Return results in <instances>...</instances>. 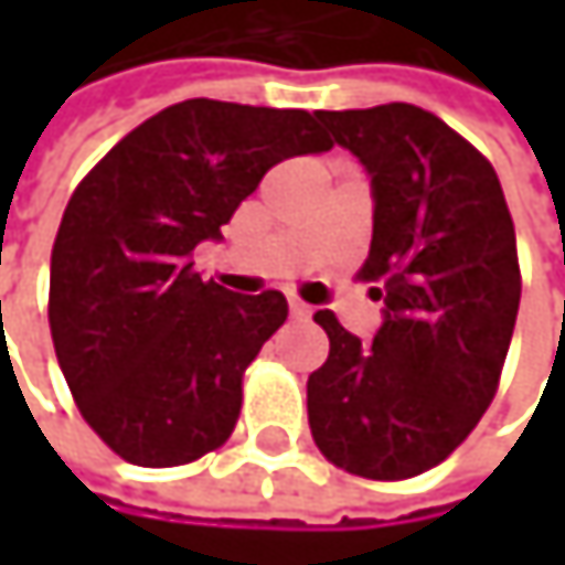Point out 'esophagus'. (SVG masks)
Returning <instances> with one entry per match:
<instances>
[{
  "label": "esophagus",
  "mask_w": 565,
  "mask_h": 565,
  "mask_svg": "<svg viewBox=\"0 0 565 565\" xmlns=\"http://www.w3.org/2000/svg\"><path fill=\"white\" fill-rule=\"evenodd\" d=\"M287 307H290V317H294V320H307V317H310V303H303V300H297V297H290Z\"/></svg>",
  "instance_id": "esophagus-1"
}]
</instances>
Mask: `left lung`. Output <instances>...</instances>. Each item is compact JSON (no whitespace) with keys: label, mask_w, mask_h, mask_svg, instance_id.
<instances>
[{"label":"left lung","mask_w":565,"mask_h":565,"mask_svg":"<svg viewBox=\"0 0 565 565\" xmlns=\"http://www.w3.org/2000/svg\"><path fill=\"white\" fill-rule=\"evenodd\" d=\"M373 175V242L360 281L386 303L373 347L333 310L313 320L330 356L307 380L320 455L370 481L441 465L498 393L520 307L516 235L484 153L415 104L317 110Z\"/></svg>","instance_id":"8db88e82"}]
</instances>
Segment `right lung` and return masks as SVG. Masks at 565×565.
Here are the masks:
<instances>
[{
	"mask_svg": "<svg viewBox=\"0 0 565 565\" xmlns=\"http://www.w3.org/2000/svg\"><path fill=\"white\" fill-rule=\"evenodd\" d=\"M330 147L307 110L192 97L77 182L52 248L49 323L67 390L114 455L175 468L228 441L242 376L287 300L202 281L192 248L222 238L271 167Z\"/></svg>",
	"mask_w": 565,
	"mask_h": 565,
	"instance_id": "1",
	"label": "right lung"
}]
</instances>
